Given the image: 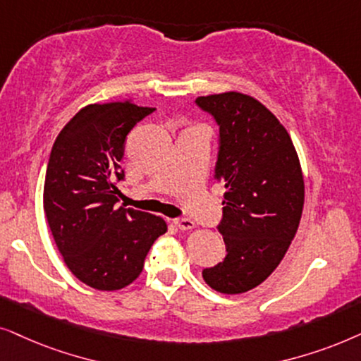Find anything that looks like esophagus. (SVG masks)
Listing matches in <instances>:
<instances>
[{"label": "esophagus", "instance_id": "obj_1", "mask_svg": "<svg viewBox=\"0 0 361 361\" xmlns=\"http://www.w3.org/2000/svg\"><path fill=\"white\" fill-rule=\"evenodd\" d=\"M175 224L176 228L183 229V231H188V229H193L195 228V223L191 219H186V218H180V219H175Z\"/></svg>", "mask_w": 361, "mask_h": 361}]
</instances>
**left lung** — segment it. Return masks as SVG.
Returning <instances> with one entry per match:
<instances>
[{
	"mask_svg": "<svg viewBox=\"0 0 361 361\" xmlns=\"http://www.w3.org/2000/svg\"><path fill=\"white\" fill-rule=\"evenodd\" d=\"M196 105L219 125L214 176L226 188L218 229L228 254L203 279L221 294H243L284 259L304 209V175L289 132L259 100L224 92Z\"/></svg>",
	"mask_w": 361,
	"mask_h": 361,
	"instance_id": "left-lung-1",
	"label": "left lung"
}]
</instances>
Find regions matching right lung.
Masks as SVG:
<instances>
[{"label": "right lung", "instance_id": "right-lung-1", "mask_svg": "<svg viewBox=\"0 0 361 361\" xmlns=\"http://www.w3.org/2000/svg\"><path fill=\"white\" fill-rule=\"evenodd\" d=\"M153 110L132 100L87 105L52 145L44 213L66 266L92 289L132 284L152 244L168 229L160 216L117 206L125 140Z\"/></svg>", "mask_w": 361, "mask_h": 361}]
</instances>
